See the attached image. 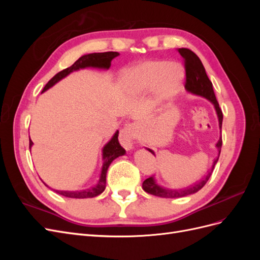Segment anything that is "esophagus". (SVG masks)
Here are the masks:
<instances>
[{
  "mask_svg": "<svg viewBox=\"0 0 260 260\" xmlns=\"http://www.w3.org/2000/svg\"><path fill=\"white\" fill-rule=\"evenodd\" d=\"M137 137V130L135 124L129 123L125 124L120 130L119 133V142L127 151H131L133 148V140Z\"/></svg>",
  "mask_w": 260,
  "mask_h": 260,
  "instance_id": "34e87169",
  "label": "esophagus"
}]
</instances>
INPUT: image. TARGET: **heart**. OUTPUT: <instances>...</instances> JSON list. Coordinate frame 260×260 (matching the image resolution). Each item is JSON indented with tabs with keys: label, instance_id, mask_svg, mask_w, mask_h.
I'll use <instances>...</instances> for the list:
<instances>
[{
	"label": "heart",
	"instance_id": "1",
	"mask_svg": "<svg viewBox=\"0 0 260 260\" xmlns=\"http://www.w3.org/2000/svg\"><path fill=\"white\" fill-rule=\"evenodd\" d=\"M183 69L177 64L165 60H148L125 69L121 74L124 88L133 94H141L152 89L162 99L178 92L183 81Z\"/></svg>",
	"mask_w": 260,
	"mask_h": 260
}]
</instances>
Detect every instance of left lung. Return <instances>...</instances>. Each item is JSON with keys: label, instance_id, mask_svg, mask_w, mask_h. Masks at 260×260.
Instances as JSON below:
<instances>
[{"label": "left lung", "instance_id": "left-lung-1", "mask_svg": "<svg viewBox=\"0 0 260 260\" xmlns=\"http://www.w3.org/2000/svg\"><path fill=\"white\" fill-rule=\"evenodd\" d=\"M178 52L184 59L185 76H186V81H185V86H184L185 90L188 93L194 94V95L205 98L206 100H208L210 102L212 105H214L217 117H218V121H219V129H221L223 115H222L221 109H220V107H219V103L217 102L214 89H212V83L209 80V78L206 74V70H205V68H204L201 59L199 58L198 55H196L190 49H185V48L178 49ZM221 145H222V139L220 138L216 144V147L218 149V157L214 160V164H212L211 169L208 171V174L202 180H200L199 182L194 183L191 186L175 190V188H168V187L159 185L158 183H157L155 177L152 176V177L147 178L143 182V185H142L143 190L149 194L155 195V196H159V198H165V199L184 198V196L199 192L201 188L206 184V182L212 174V170H214L216 164L218 161L220 152H221ZM146 149L155 156V153L153 149H151V148H146Z\"/></svg>", "mask_w": 260, "mask_h": 260}]
</instances>
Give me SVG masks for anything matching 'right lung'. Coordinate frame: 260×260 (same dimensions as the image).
<instances>
[{"instance_id":"right-lung-1","label":"right lung","mask_w":260,"mask_h":260,"mask_svg":"<svg viewBox=\"0 0 260 260\" xmlns=\"http://www.w3.org/2000/svg\"><path fill=\"white\" fill-rule=\"evenodd\" d=\"M118 55H119V53L118 52L85 54L79 59L76 60L74 65H72L64 70H61V72L55 75L52 79L45 84L42 92H45L46 90H49L50 88H52L53 85L56 84L58 81L64 79L65 77H67L72 73L77 72V70L84 69V68H99V69L107 70L109 67H111L112 60L115 57H117ZM118 135H119V131L117 130L115 132V135L113 136V138L109 140V142H107L105 144V146L103 147V149H102V158H103V165H102L100 179L95 185L90 187V188H86V190H82V191H57V190H55V192L62 195V196H66V198H69V199H91V198H95V196L100 195L101 193H103L105 187H106V175H107V170H108L109 165H111L113 162V160L116 159L117 157L122 156L125 154L124 148L121 147V145L119 144V141H118ZM32 145H34V142L31 140H29L30 149H31V147H32Z\"/></svg>"}]
</instances>
